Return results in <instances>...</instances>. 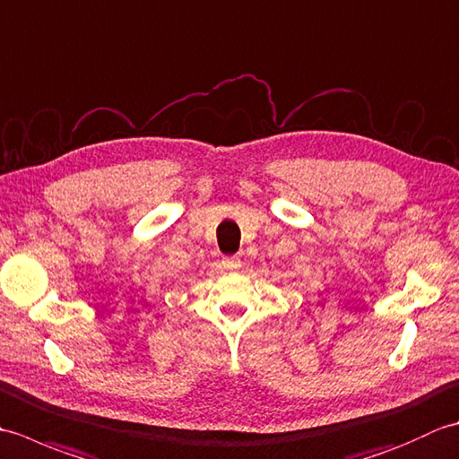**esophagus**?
<instances>
[{"mask_svg": "<svg viewBox=\"0 0 459 459\" xmlns=\"http://www.w3.org/2000/svg\"><path fill=\"white\" fill-rule=\"evenodd\" d=\"M222 264L227 268H237V266H240V260L237 256H227V258H222Z\"/></svg>", "mask_w": 459, "mask_h": 459, "instance_id": "esophagus-1", "label": "esophagus"}]
</instances>
